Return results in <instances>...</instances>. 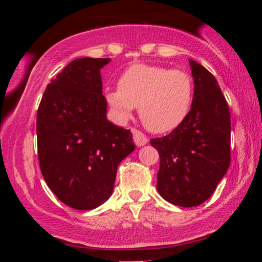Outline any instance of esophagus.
<instances>
[{"label": "esophagus", "instance_id": "esophagus-1", "mask_svg": "<svg viewBox=\"0 0 262 262\" xmlns=\"http://www.w3.org/2000/svg\"><path fill=\"white\" fill-rule=\"evenodd\" d=\"M132 134H133L134 143L137 144L138 146H143L148 143V138L145 137V134L141 133V132L138 130V129H135V128L132 129Z\"/></svg>", "mask_w": 262, "mask_h": 262}]
</instances>
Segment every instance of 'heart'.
Returning a JSON list of instances; mask_svg holds the SVG:
<instances>
[{"mask_svg":"<svg viewBox=\"0 0 262 262\" xmlns=\"http://www.w3.org/2000/svg\"><path fill=\"white\" fill-rule=\"evenodd\" d=\"M107 102L118 117H130L139 107L143 124L154 133H167L185 121L193 101V81L182 70L137 64L118 80V89L108 90Z\"/></svg>","mask_w":262,"mask_h":262,"instance_id":"obj_1","label":"heart"}]
</instances>
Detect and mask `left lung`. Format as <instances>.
<instances>
[{
	"mask_svg": "<svg viewBox=\"0 0 262 262\" xmlns=\"http://www.w3.org/2000/svg\"><path fill=\"white\" fill-rule=\"evenodd\" d=\"M194 93L179 127L150 144L158 150L159 193L180 207H194L212 196L230 165V112L215 77L189 60Z\"/></svg>",
	"mask_w": 262,
	"mask_h": 262,
	"instance_id": "8db88e82",
	"label": "left lung"
}]
</instances>
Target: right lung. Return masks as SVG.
<instances>
[{"mask_svg": "<svg viewBox=\"0 0 262 262\" xmlns=\"http://www.w3.org/2000/svg\"><path fill=\"white\" fill-rule=\"evenodd\" d=\"M108 61H71L47 86L37 112L41 175L58 200L75 209L106 202L119 162L135 148L130 130L106 119L100 70Z\"/></svg>", "mask_w": 262, "mask_h": 262, "instance_id": "obj_1", "label": "right lung"}]
</instances>
